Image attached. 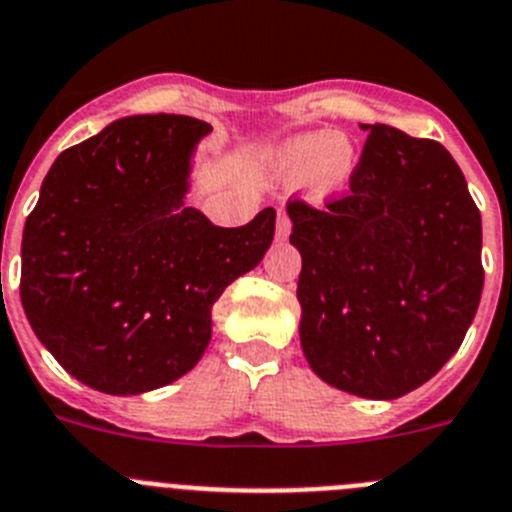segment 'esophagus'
I'll return each instance as SVG.
<instances>
[{
    "label": "esophagus",
    "instance_id": "obj_1",
    "mask_svg": "<svg viewBox=\"0 0 512 512\" xmlns=\"http://www.w3.org/2000/svg\"><path fill=\"white\" fill-rule=\"evenodd\" d=\"M289 231H292V220H289V215L284 210H279V215H276V236L287 238Z\"/></svg>",
    "mask_w": 512,
    "mask_h": 512
}]
</instances>
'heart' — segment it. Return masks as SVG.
<instances>
[{"instance_id": "obj_1", "label": "heart", "mask_w": 512, "mask_h": 512, "mask_svg": "<svg viewBox=\"0 0 512 512\" xmlns=\"http://www.w3.org/2000/svg\"><path fill=\"white\" fill-rule=\"evenodd\" d=\"M271 167L279 177L302 180L314 203L340 195L358 167V149L337 131H309L271 149Z\"/></svg>"}]
</instances>
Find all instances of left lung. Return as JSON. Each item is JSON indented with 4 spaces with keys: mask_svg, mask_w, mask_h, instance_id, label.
Segmentation results:
<instances>
[{
    "mask_svg": "<svg viewBox=\"0 0 512 512\" xmlns=\"http://www.w3.org/2000/svg\"><path fill=\"white\" fill-rule=\"evenodd\" d=\"M368 131L350 190L292 198L302 253L299 340L309 368L363 398H398L442 370L480 304L482 220L459 164L434 139Z\"/></svg>",
    "mask_w": 512,
    "mask_h": 512,
    "instance_id": "8db88e82",
    "label": "left lung"
}]
</instances>
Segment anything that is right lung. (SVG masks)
Masks as SVG:
<instances>
[{
  "label": "right lung",
  "mask_w": 512,
  "mask_h": 512,
  "mask_svg": "<svg viewBox=\"0 0 512 512\" xmlns=\"http://www.w3.org/2000/svg\"><path fill=\"white\" fill-rule=\"evenodd\" d=\"M210 124L126 116L65 149L22 233L20 297L53 358L86 386L137 396L195 368L225 287L271 246L276 210L220 228L185 208Z\"/></svg>",
  "instance_id": "add662e5"
}]
</instances>
